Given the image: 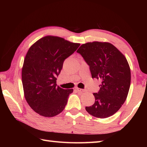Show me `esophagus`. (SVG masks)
I'll return each mask as SVG.
<instances>
[{
    "mask_svg": "<svg viewBox=\"0 0 147 147\" xmlns=\"http://www.w3.org/2000/svg\"><path fill=\"white\" fill-rule=\"evenodd\" d=\"M76 89L78 90V92H85L86 90H83V89H81V88H76Z\"/></svg>",
    "mask_w": 147,
    "mask_h": 147,
    "instance_id": "34e87169",
    "label": "esophagus"
}]
</instances>
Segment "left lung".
Segmentation results:
<instances>
[{"mask_svg":"<svg viewBox=\"0 0 147 147\" xmlns=\"http://www.w3.org/2000/svg\"><path fill=\"white\" fill-rule=\"evenodd\" d=\"M77 52L88 64L92 78L102 82L99 92L93 93L94 104L86 111L101 119L114 115L125 102L130 87L131 71L125 56L109 42H88Z\"/></svg>","mask_w":147,"mask_h":147,"instance_id":"8db88e82","label":"left lung"}]
</instances>
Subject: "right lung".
Wrapping results in <instances>:
<instances>
[{"mask_svg": "<svg viewBox=\"0 0 147 147\" xmlns=\"http://www.w3.org/2000/svg\"><path fill=\"white\" fill-rule=\"evenodd\" d=\"M80 45L61 37L48 35L30 47L22 67V83L26 100L37 114L51 117L64 109L73 89L57 86L56 77L65 59Z\"/></svg>", "mask_w": 147, "mask_h": 147, "instance_id": "right-lung-1", "label": "right lung"}]
</instances>
